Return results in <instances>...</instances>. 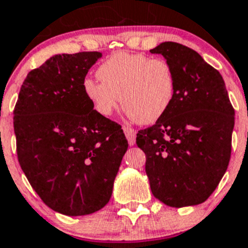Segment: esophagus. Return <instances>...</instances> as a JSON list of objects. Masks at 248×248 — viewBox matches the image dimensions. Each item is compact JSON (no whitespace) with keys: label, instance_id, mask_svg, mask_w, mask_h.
Masks as SVG:
<instances>
[{"label":"esophagus","instance_id":"1","mask_svg":"<svg viewBox=\"0 0 248 248\" xmlns=\"http://www.w3.org/2000/svg\"><path fill=\"white\" fill-rule=\"evenodd\" d=\"M124 135H126L127 140H128V143H130L131 146L135 145V143H136V131L128 126H124Z\"/></svg>","mask_w":248,"mask_h":248}]
</instances>
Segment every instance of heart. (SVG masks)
I'll use <instances>...</instances> for the list:
<instances>
[{
  "instance_id": "1",
  "label": "heart",
  "mask_w": 248,
  "mask_h": 248,
  "mask_svg": "<svg viewBox=\"0 0 248 248\" xmlns=\"http://www.w3.org/2000/svg\"><path fill=\"white\" fill-rule=\"evenodd\" d=\"M101 81L86 78L82 90L93 108L109 116L121 105L126 115L142 124H155L169 111L176 94V76L163 59L143 53L116 52L97 68Z\"/></svg>"
}]
</instances>
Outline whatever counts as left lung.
Wrapping results in <instances>:
<instances>
[{"label":"left lung","mask_w":248,"mask_h":248,"mask_svg":"<svg viewBox=\"0 0 248 248\" xmlns=\"http://www.w3.org/2000/svg\"><path fill=\"white\" fill-rule=\"evenodd\" d=\"M150 52L162 55L176 76L169 111L136 137L146 155L151 191L171 207L200 204L227 170L234 109L221 73L196 51L163 42Z\"/></svg>","instance_id":"1"}]
</instances>
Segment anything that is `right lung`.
<instances>
[{
	"label": "right lung",
	"mask_w": 248,
	"mask_h": 248,
	"mask_svg": "<svg viewBox=\"0 0 248 248\" xmlns=\"http://www.w3.org/2000/svg\"><path fill=\"white\" fill-rule=\"evenodd\" d=\"M101 52L56 55L30 71L14 109L18 162L32 188L56 212L93 214L106 206L127 142L100 115L82 83Z\"/></svg>",
	"instance_id": "add662e5"
}]
</instances>
